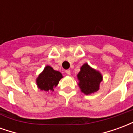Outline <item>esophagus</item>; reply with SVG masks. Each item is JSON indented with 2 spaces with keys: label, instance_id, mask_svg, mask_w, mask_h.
<instances>
[{
  "label": "esophagus",
  "instance_id": "34e87169",
  "mask_svg": "<svg viewBox=\"0 0 133 133\" xmlns=\"http://www.w3.org/2000/svg\"><path fill=\"white\" fill-rule=\"evenodd\" d=\"M65 72H66L67 75H70V70H65Z\"/></svg>",
  "mask_w": 133,
  "mask_h": 133
}]
</instances>
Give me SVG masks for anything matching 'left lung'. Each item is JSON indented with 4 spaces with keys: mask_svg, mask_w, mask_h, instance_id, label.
<instances>
[{
    "mask_svg": "<svg viewBox=\"0 0 133 133\" xmlns=\"http://www.w3.org/2000/svg\"><path fill=\"white\" fill-rule=\"evenodd\" d=\"M78 86L85 95H90L100 89V84L103 81V75L98 70L92 68L88 63L81 67L77 75Z\"/></svg>",
    "mask_w": 133,
    "mask_h": 133,
    "instance_id": "1",
    "label": "left lung"
}]
</instances>
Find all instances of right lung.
Instances as JSON below:
<instances>
[{
	"instance_id": "add662e5",
	"label": "right lung",
	"mask_w": 133,
	"mask_h": 133,
	"mask_svg": "<svg viewBox=\"0 0 133 133\" xmlns=\"http://www.w3.org/2000/svg\"><path fill=\"white\" fill-rule=\"evenodd\" d=\"M63 78L61 72L55 70L50 65H46L36 78V84L38 89L49 92L54 90V88Z\"/></svg>"
}]
</instances>
